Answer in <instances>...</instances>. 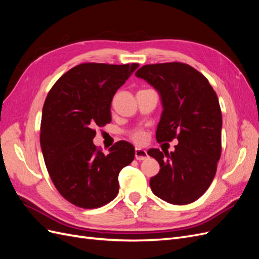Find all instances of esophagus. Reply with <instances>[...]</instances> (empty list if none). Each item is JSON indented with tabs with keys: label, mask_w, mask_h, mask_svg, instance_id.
Instances as JSON below:
<instances>
[{
	"label": "esophagus",
	"mask_w": 259,
	"mask_h": 259,
	"mask_svg": "<svg viewBox=\"0 0 259 259\" xmlns=\"http://www.w3.org/2000/svg\"><path fill=\"white\" fill-rule=\"evenodd\" d=\"M135 158H136L138 161L146 160V159L148 158L147 151L144 150V149H142V148H136V149H135Z\"/></svg>",
	"instance_id": "obj_1"
}]
</instances>
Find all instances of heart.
<instances>
[{
	"label": "heart",
	"instance_id": "heart-1",
	"mask_svg": "<svg viewBox=\"0 0 259 259\" xmlns=\"http://www.w3.org/2000/svg\"><path fill=\"white\" fill-rule=\"evenodd\" d=\"M130 137L138 144H144L146 142V138H147L145 132L142 130H136L134 132H132L130 134Z\"/></svg>",
	"mask_w": 259,
	"mask_h": 259
}]
</instances>
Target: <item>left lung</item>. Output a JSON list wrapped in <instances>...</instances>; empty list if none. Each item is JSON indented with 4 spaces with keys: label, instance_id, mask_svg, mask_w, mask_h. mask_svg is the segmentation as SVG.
I'll return each mask as SVG.
<instances>
[{
    "label": "left lung",
    "instance_id": "obj_1",
    "mask_svg": "<svg viewBox=\"0 0 259 259\" xmlns=\"http://www.w3.org/2000/svg\"><path fill=\"white\" fill-rule=\"evenodd\" d=\"M136 76L161 95L164 109L156 140L178 139L174 152L148 151L160 164V171L150 179L151 190L170 204H189L208 189L222 154L218 97L206 77L184 62L146 65Z\"/></svg>",
    "mask_w": 259,
    "mask_h": 259
}]
</instances>
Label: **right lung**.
<instances>
[{
  "label": "right lung",
  "instance_id": "right-lung-1",
  "mask_svg": "<svg viewBox=\"0 0 259 259\" xmlns=\"http://www.w3.org/2000/svg\"><path fill=\"white\" fill-rule=\"evenodd\" d=\"M138 64L85 62L70 69L45 99L40 143L46 168L58 192L71 204L97 208L119 193L120 170L135 156V148L117 142L109 154L93 144L96 127L111 122L115 92Z\"/></svg>",
  "mask_w": 259,
  "mask_h": 259
}]
</instances>
